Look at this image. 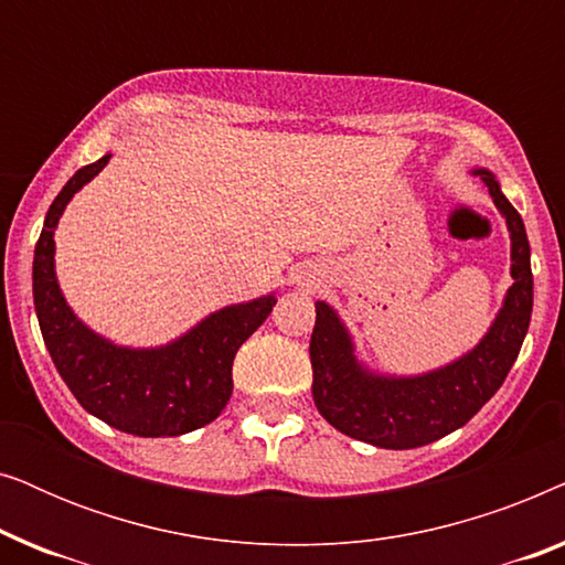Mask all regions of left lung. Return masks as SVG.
Masks as SVG:
<instances>
[{
    "label": "left lung",
    "instance_id": "left-lung-1",
    "mask_svg": "<svg viewBox=\"0 0 565 565\" xmlns=\"http://www.w3.org/2000/svg\"><path fill=\"white\" fill-rule=\"evenodd\" d=\"M507 218L512 238V288L481 342L445 367L422 375H381L354 354L350 331L334 308L316 300L311 334L313 401L331 427L385 450H412L460 429L501 388L522 350L532 316L530 242L489 169H473Z\"/></svg>",
    "mask_w": 565,
    "mask_h": 565
}]
</instances>
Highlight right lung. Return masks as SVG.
<instances>
[{"label": "right lung", "mask_w": 565, "mask_h": 565, "mask_svg": "<svg viewBox=\"0 0 565 565\" xmlns=\"http://www.w3.org/2000/svg\"><path fill=\"white\" fill-rule=\"evenodd\" d=\"M110 153L82 167L53 200L33 259V300L43 342L74 398L92 416L136 437H177L205 427L234 391V358L277 303L275 292L221 308L161 347H120L76 319L56 280L53 231L68 200L103 172Z\"/></svg>", "instance_id": "obj_1"}]
</instances>
